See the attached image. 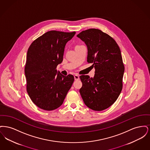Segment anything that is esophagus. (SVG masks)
<instances>
[{
  "instance_id": "esophagus-1",
  "label": "esophagus",
  "mask_w": 150,
  "mask_h": 150,
  "mask_svg": "<svg viewBox=\"0 0 150 150\" xmlns=\"http://www.w3.org/2000/svg\"><path fill=\"white\" fill-rule=\"evenodd\" d=\"M74 79H75V80H79V76L78 75H74Z\"/></svg>"
}]
</instances>
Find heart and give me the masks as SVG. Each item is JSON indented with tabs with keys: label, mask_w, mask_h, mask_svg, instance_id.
<instances>
[{
	"label": "heart",
	"mask_w": 150,
	"mask_h": 150,
	"mask_svg": "<svg viewBox=\"0 0 150 150\" xmlns=\"http://www.w3.org/2000/svg\"><path fill=\"white\" fill-rule=\"evenodd\" d=\"M77 46H79V45H77Z\"/></svg>",
	"instance_id": "heart-1"
}]
</instances>
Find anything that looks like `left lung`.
<instances>
[{"mask_svg": "<svg viewBox=\"0 0 150 150\" xmlns=\"http://www.w3.org/2000/svg\"><path fill=\"white\" fill-rule=\"evenodd\" d=\"M77 36L88 48L87 62L95 68L93 78L81 75L79 92L86 106L94 111L110 107L122 88L124 65L121 51L114 39L99 29H89Z\"/></svg>", "mask_w": 150, "mask_h": 150, "instance_id": "left-lung-1", "label": "left lung"}]
</instances>
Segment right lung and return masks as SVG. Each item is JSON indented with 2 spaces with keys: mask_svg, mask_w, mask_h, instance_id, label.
Wrapping results in <instances>:
<instances>
[{
  "mask_svg": "<svg viewBox=\"0 0 150 150\" xmlns=\"http://www.w3.org/2000/svg\"><path fill=\"white\" fill-rule=\"evenodd\" d=\"M75 33L51 30L29 47L25 67L26 91L33 103L44 110L61 106L74 81L72 75H62L56 69L63 61L66 44Z\"/></svg>",
  "mask_w": 150,
  "mask_h": 150,
  "instance_id": "add662e5",
  "label": "right lung"
}]
</instances>
